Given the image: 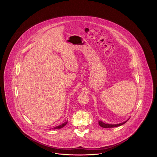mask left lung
I'll return each instance as SVG.
<instances>
[{"mask_svg":"<svg viewBox=\"0 0 157 157\" xmlns=\"http://www.w3.org/2000/svg\"><path fill=\"white\" fill-rule=\"evenodd\" d=\"M129 120V119L128 120H126V121L123 122V123H119V124H106V123H105L103 122H102L101 121H98V124L99 125L102 127V128H115V127H118V126H121L123 125V124L126 123Z\"/></svg>","mask_w":157,"mask_h":157,"instance_id":"8db88e82","label":"left lung"}]
</instances>
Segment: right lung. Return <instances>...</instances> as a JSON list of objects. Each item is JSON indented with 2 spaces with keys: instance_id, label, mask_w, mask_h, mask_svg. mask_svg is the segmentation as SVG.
<instances>
[{
  "instance_id": "right-lung-1",
  "label": "right lung",
  "mask_w": 157,
  "mask_h": 157,
  "mask_svg": "<svg viewBox=\"0 0 157 157\" xmlns=\"http://www.w3.org/2000/svg\"><path fill=\"white\" fill-rule=\"evenodd\" d=\"M67 121H66V122H65V123H63V124H60V125H59V126H56V127H55V128H52L53 129H61V128H62L63 127H64L67 124Z\"/></svg>"
}]
</instances>
